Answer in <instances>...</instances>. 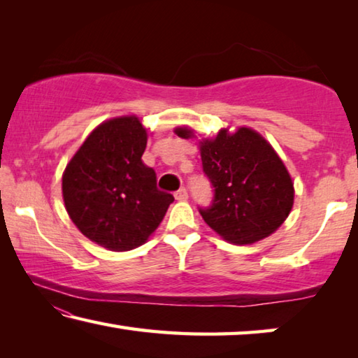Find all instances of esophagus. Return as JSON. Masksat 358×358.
Here are the masks:
<instances>
[{
	"instance_id": "34e87169",
	"label": "esophagus",
	"mask_w": 358,
	"mask_h": 358,
	"mask_svg": "<svg viewBox=\"0 0 358 358\" xmlns=\"http://www.w3.org/2000/svg\"><path fill=\"white\" fill-rule=\"evenodd\" d=\"M175 199H177V201H186V199H187L186 187H180V189L175 192Z\"/></svg>"
}]
</instances>
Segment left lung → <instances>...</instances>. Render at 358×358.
Listing matches in <instances>:
<instances>
[{
  "mask_svg": "<svg viewBox=\"0 0 358 358\" xmlns=\"http://www.w3.org/2000/svg\"><path fill=\"white\" fill-rule=\"evenodd\" d=\"M175 134L189 138V128ZM202 167L215 197L201 208L203 221L235 245H250L268 237L286 221L294 205V183L273 147L251 128L234 134L221 129L201 143Z\"/></svg>",
  "mask_w": 358,
  "mask_h": 358,
  "instance_id": "obj_1",
  "label": "left lung"
}]
</instances>
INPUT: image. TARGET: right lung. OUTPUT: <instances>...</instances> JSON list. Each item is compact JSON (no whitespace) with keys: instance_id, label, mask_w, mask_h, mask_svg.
<instances>
[{"instance_id":"add662e5","label":"right lung","mask_w":358,"mask_h":358,"mask_svg":"<svg viewBox=\"0 0 358 358\" xmlns=\"http://www.w3.org/2000/svg\"><path fill=\"white\" fill-rule=\"evenodd\" d=\"M147 129L137 117L101 123L63 173L64 207L77 229L110 251L143 245L159 226L172 194L159 191L145 166Z\"/></svg>"}]
</instances>
